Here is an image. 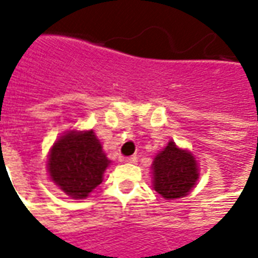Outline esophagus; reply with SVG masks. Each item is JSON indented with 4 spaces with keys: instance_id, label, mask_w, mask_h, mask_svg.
<instances>
[{
    "instance_id": "obj_1",
    "label": "esophagus",
    "mask_w": 258,
    "mask_h": 258,
    "mask_svg": "<svg viewBox=\"0 0 258 258\" xmlns=\"http://www.w3.org/2000/svg\"><path fill=\"white\" fill-rule=\"evenodd\" d=\"M137 161H138V158H137L136 155H133V157H127V158H125V162H127V164H137Z\"/></svg>"
}]
</instances>
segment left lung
Instances as JSON below:
<instances>
[{
    "label": "left lung",
    "instance_id": "obj_1",
    "mask_svg": "<svg viewBox=\"0 0 258 258\" xmlns=\"http://www.w3.org/2000/svg\"><path fill=\"white\" fill-rule=\"evenodd\" d=\"M154 189L166 201L186 196L199 179V168L194 155L180 150L173 141L152 162Z\"/></svg>",
    "mask_w": 258,
    "mask_h": 258
}]
</instances>
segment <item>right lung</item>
Segmentation results:
<instances>
[{"mask_svg": "<svg viewBox=\"0 0 258 258\" xmlns=\"http://www.w3.org/2000/svg\"><path fill=\"white\" fill-rule=\"evenodd\" d=\"M110 164L103 147L90 131H68L49 152L50 179L73 199H85L101 183Z\"/></svg>", "mask_w": 258, "mask_h": 258, "instance_id": "right-lung-1", "label": "right lung"}]
</instances>
